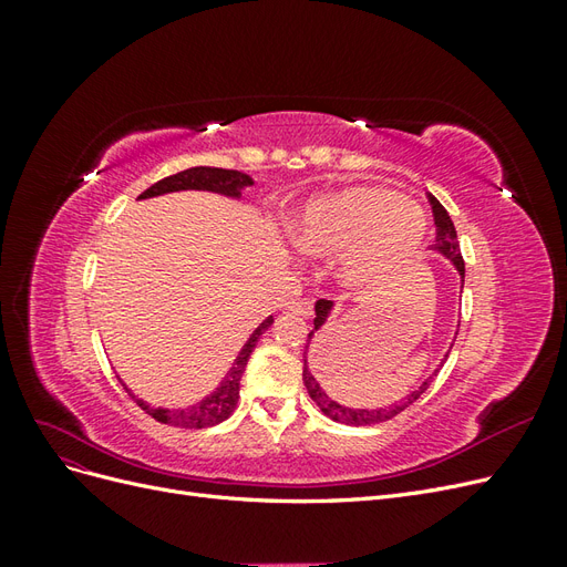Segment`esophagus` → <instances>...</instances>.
Instances as JSON below:
<instances>
[{
	"instance_id": "obj_1",
	"label": "esophagus",
	"mask_w": 567,
	"mask_h": 567,
	"mask_svg": "<svg viewBox=\"0 0 567 567\" xmlns=\"http://www.w3.org/2000/svg\"><path fill=\"white\" fill-rule=\"evenodd\" d=\"M288 312L307 319V317H312L315 307H312V302H310V300H298V302H293V305H288Z\"/></svg>"
}]
</instances>
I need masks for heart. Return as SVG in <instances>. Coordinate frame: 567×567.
<instances>
[{
	"instance_id": "obj_1",
	"label": "heart",
	"mask_w": 567,
	"mask_h": 567,
	"mask_svg": "<svg viewBox=\"0 0 567 567\" xmlns=\"http://www.w3.org/2000/svg\"><path fill=\"white\" fill-rule=\"evenodd\" d=\"M290 241L302 255L338 257L348 288L390 279L423 241L419 205L381 186H346L312 196L290 219Z\"/></svg>"
}]
</instances>
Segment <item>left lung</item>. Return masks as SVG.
<instances>
[{
	"instance_id": "1",
	"label": "left lung",
	"mask_w": 567,
	"mask_h": 567,
	"mask_svg": "<svg viewBox=\"0 0 567 567\" xmlns=\"http://www.w3.org/2000/svg\"><path fill=\"white\" fill-rule=\"evenodd\" d=\"M431 205H433L435 227H437V236H435L433 250H435L437 255H442L444 260H447V262L456 269V274L461 277V288H463V277H466V267H463V257H461V248H458V238H456L454 221H452L450 213L444 210V205H442L435 196H431ZM333 307H336V302H331V300H317V305H315V329L310 331V336H307V346H305V369H302V381H305L307 392H310V398L315 400V404L323 411L326 416L338 421V423H346V425H373V423H383V421H388V419H394L398 414H402V411H404L406 406L414 404V402L421 398V394L427 390V385H431V383L435 381L437 371L442 369L444 362H447V357H450V350H452L454 342L450 346V350L444 352V359H440L437 369H433L431 373H427V379H425L419 388L411 390V392L406 394V398H400L398 402L385 404V406H373V409H367V406H346V404H340L338 400H333L331 394L323 390V385L315 379V373L310 371V367H307V354H310L312 340H315V336L323 329L326 321H329V317L333 315ZM456 333H458V331H456ZM456 333H454V340H456Z\"/></svg>"
}]
</instances>
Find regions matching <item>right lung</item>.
<instances>
[{
  "label": "right lung",
  "mask_w": 567,
  "mask_h": 567,
  "mask_svg": "<svg viewBox=\"0 0 567 567\" xmlns=\"http://www.w3.org/2000/svg\"><path fill=\"white\" fill-rule=\"evenodd\" d=\"M255 186V179L246 173H238V169H221V167H208V165H198V167H188L182 169L177 175H169L156 184H151L146 192L140 194L136 200H146V198H156L165 194H177V192H208L217 196H227L234 200L244 198V188ZM274 323V317H267L257 329L250 333V338L244 342L241 352L236 354L231 362L229 371L225 373V379L217 383V388L208 394H203L200 400L194 404H186L179 409H169V406H153L144 400L136 398V394L123 383V388L132 394L146 414H151L156 421L175 425V427H210L221 421H227L231 416V411L236 409L238 402V390H241V375L246 371L248 359L257 346V340Z\"/></svg>",
  "instance_id": "right-lung-1"
}]
</instances>
